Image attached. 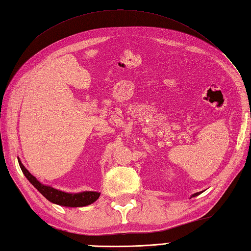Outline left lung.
<instances>
[{
    "label": "left lung",
    "instance_id": "8db88e82",
    "mask_svg": "<svg viewBox=\"0 0 251 251\" xmlns=\"http://www.w3.org/2000/svg\"><path fill=\"white\" fill-rule=\"evenodd\" d=\"M200 194V192H199V193H195V194H193V195H192V197H194V196H196V195H199Z\"/></svg>",
    "mask_w": 251,
    "mask_h": 251
}]
</instances>
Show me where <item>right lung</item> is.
Wrapping results in <instances>:
<instances>
[{"instance_id": "obj_1", "label": "right lung", "mask_w": 251, "mask_h": 251, "mask_svg": "<svg viewBox=\"0 0 251 251\" xmlns=\"http://www.w3.org/2000/svg\"><path fill=\"white\" fill-rule=\"evenodd\" d=\"M19 166L23 170L24 175L26 177L32 185H34L35 188L40 191V193L46 197L50 201L54 202V204L60 205V206H67V207H83L93 204L94 201H97L100 196V193L98 192H82V193H66V192L58 191L51 186L44 185L36 180L34 176H32L26 168L24 166L21 162L18 159Z\"/></svg>"}]
</instances>
